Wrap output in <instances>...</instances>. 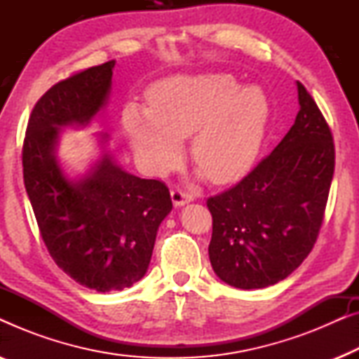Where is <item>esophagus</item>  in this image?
<instances>
[{
  "label": "esophagus",
  "mask_w": 359,
  "mask_h": 359,
  "mask_svg": "<svg viewBox=\"0 0 359 359\" xmlns=\"http://www.w3.org/2000/svg\"><path fill=\"white\" fill-rule=\"evenodd\" d=\"M171 201H173L175 205H184L186 203L193 201V194L181 188H175L171 189Z\"/></svg>",
  "instance_id": "1"
}]
</instances>
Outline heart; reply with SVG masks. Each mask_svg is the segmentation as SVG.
<instances>
[{
    "instance_id": "1",
    "label": "heart",
    "mask_w": 359,
    "mask_h": 359,
    "mask_svg": "<svg viewBox=\"0 0 359 359\" xmlns=\"http://www.w3.org/2000/svg\"><path fill=\"white\" fill-rule=\"evenodd\" d=\"M149 107L130 102L122 126L130 145L154 173L173 168L181 139L191 135V156L212 183L247 173L262 149L269 102L259 88H240L224 73L171 76L149 90Z\"/></svg>"
}]
</instances>
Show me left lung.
Masks as SVG:
<instances>
[{"mask_svg": "<svg viewBox=\"0 0 359 359\" xmlns=\"http://www.w3.org/2000/svg\"><path fill=\"white\" fill-rule=\"evenodd\" d=\"M296 122L276 149L232 188L210 196L209 258L224 283L259 289L286 279L320 233L335 171L332 130L297 81Z\"/></svg>", "mask_w": 359, "mask_h": 359, "instance_id": "left-lung-1", "label": "left lung"}]
</instances>
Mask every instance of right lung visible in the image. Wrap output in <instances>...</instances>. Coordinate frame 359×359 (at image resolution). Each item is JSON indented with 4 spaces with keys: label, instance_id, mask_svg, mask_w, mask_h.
<instances>
[{
    "label": "right lung",
    "instance_id": "obj_1",
    "mask_svg": "<svg viewBox=\"0 0 359 359\" xmlns=\"http://www.w3.org/2000/svg\"><path fill=\"white\" fill-rule=\"evenodd\" d=\"M114 65L76 72L43 93L22 142L24 186L43 243L58 268L97 292L142 279L158 225L173 208L163 181L126 173L111 156L78 183L53 156L58 127L85 126L104 106Z\"/></svg>",
    "mask_w": 359,
    "mask_h": 359
}]
</instances>
